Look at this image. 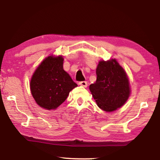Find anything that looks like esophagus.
<instances>
[{"mask_svg":"<svg viewBox=\"0 0 160 160\" xmlns=\"http://www.w3.org/2000/svg\"><path fill=\"white\" fill-rule=\"evenodd\" d=\"M79 85L84 87V88H87L88 87V82L86 81H81V82H79Z\"/></svg>","mask_w":160,"mask_h":160,"instance_id":"esophagus-1","label":"esophagus"}]
</instances>
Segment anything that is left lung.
<instances>
[{
	"mask_svg": "<svg viewBox=\"0 0 160 160\" xmlns=\"http://www.w3.org/2000/svg\"><path fill=\"white\" fill-rule=\"evenodd\" d=\"M97 80L90 90L97 106L107 112H114L125 104L131 94L128 78L116 59L99 62Z\"/></svg>",
	"mask_w": 160,
	"mask_h": 160,
	"instance_id": "obj_1",
	"label": "left lung"
}]
</instances>
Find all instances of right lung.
Masks as SVG:
<instances>
[{"instance_id":"1","label":"right lung","mask_w":160,"mask_h":160,"mask_svg":"<svg viewBox=\"0 0 160 160\" xmlns=\"http://www.w3.org/2000/svg\"><path fill=\"white\" fill-rule=\"evenodd\" d=\"M62 56H48L35 70L31 78L30 90L35 102L47 110L60 106L78 85L63 70Z\"/></svg>"}]
</instances>
